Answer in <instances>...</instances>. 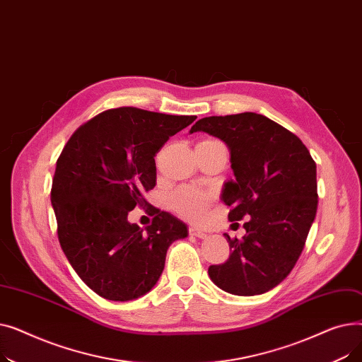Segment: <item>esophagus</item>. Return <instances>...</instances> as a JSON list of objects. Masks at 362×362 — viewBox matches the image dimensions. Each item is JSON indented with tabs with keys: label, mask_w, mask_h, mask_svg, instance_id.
I'll use <instances>...</instances> for the list:
<instances>
[{
	"label": "esophagus",
	"mask_w": 362,
	"mask_h": 362,
	"mask_svg": "<svg viewBox=\"0 0 362 362\" xmlns=\"http://www.w3.org/2000/svg\"><path fill=\"white\" fill-rule=\"evenodd\" d=\"M189 235L199 238V239H205L208 236V233L202 229H198V227H189Z\"/></svg>",
	"instance_id": "esophagus-1"
}]
</instances>
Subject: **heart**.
<instances>
[{
    "mask_svg": "<svg viewBox=\"0 0 362 362\" xmlns=\"http://www.w3.org/2000/svg\"><path fill=\"white\" fill-rule=\"evenodd\" d=\"M213 194L201 191V189L180 187L179 191L171 195L170 204L179 216L191 221H198L205 217L208 208L213 204Z\"/></svg>",
    "mask_w": 362,
    "mask_h": 362,
    "instance_id": "heart-1",
    "label": "heart"
}]
</instances>
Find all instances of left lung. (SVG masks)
<instances>
[{
  "label": "left lung",
  "instance_id": "obj_1",
  "mask_svg": "<svg viewBox=\"0 0 362 362\" xmlns=\"http://www.w3.org/2000/svg\"><path fill=\"white\" fill-rule=\"evenodd\" d=\"M194 132L221 139L230 151L235 180L221 201L230 221L246 218V235L229 242L232 254L208 274L221 291L239 296L276 288L295 267L317 213V165L292 132L257 112L198 120ZM236 224V223H235Z\"/></svg>",
  "mask_w": 362,
  "mask_h": 362
}]
</instances>
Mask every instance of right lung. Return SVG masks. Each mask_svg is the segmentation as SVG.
<instances>
[{
  "label": "right lung",
  "mask_w": 362,
  "mask_h": 362,
  "mask_svg": "<svg viewBox=\"0 0 362 362\" xmlns=\"http://www.w3.org/2000/svg\"><path fill=\"white\" fill-rule=\"evenodd\" d=\"M197 116L135 107L107 110L70 136L57 160L51 204L73 270L108 300H132L158 281L168 246L187 226L160 211L141 229L127 216L156 186V154ZM151 208V206H149Z\"/></svg>",
  "instance_id": "right-lung-1"
}]
</instances>
